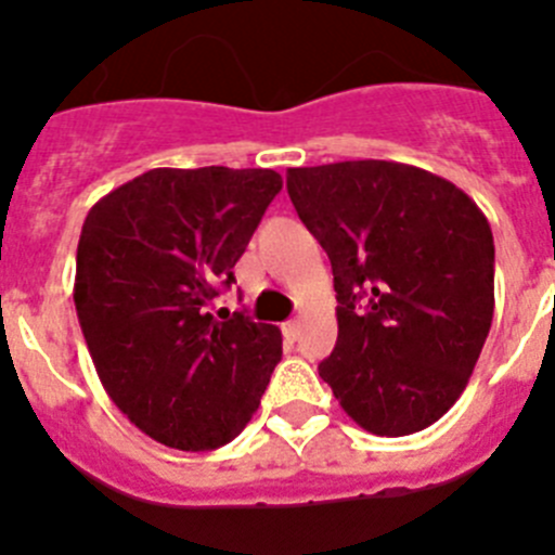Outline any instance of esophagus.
I'll return each mask as SVG.
<instances>
[{
    "label": "esophagus",
    "mask_w": 555,
    "mask_h": 555,
    "mask_svg": "<svg viewBox=\"0 0 555 555\" xmlns=\"http://www.w3.org/2000/svg\"><path fill=\"white\" fill-rule=\"evenodd\" d=\"M298 332H301V326H298V321H287V323H284V326H282V334H284V339H287V343H296Z\"/></svg>",
    "instance_id": "34e87169"
}]
</instances>
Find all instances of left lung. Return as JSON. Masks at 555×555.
<instances>
[{
    "mask_svg": "<svg viewBox=\"0 0 555 555\" xmlns=\"http://www.w3.org/2000/svg\"><path fill=\"white\" fill-rule=\"evenodd\" d=\"M287 193L337 289V346L318 373L364 431H423L459 401L492 326L487 216L448 179L389 159L289 168Z\"/></svg>",
    "mask_w": 555,
    "mask_h": 555,
    "instance_id": "obj_1",
    "label": "left lung"
}]
</instances>
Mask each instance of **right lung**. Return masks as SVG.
<instances>
[{
  "mask_svg": "<svg viewBox=\"0 0 555 555\" xmlns=\"http://www.w3.org/2000/svg\"><path fill=\"white\" fill-rule=\"evenodd\" d=\"M279 191L268 168H152L85 218L74 279L85 343L109 401L163 446L232 442L282 359L276 326L207 312Z\"/></svg>",
  "mask_w": 555,
  "mask_h": 555,
  "instance_id": "obj_1",
  "label": "right lung"
}]
</instances>
